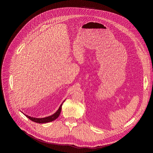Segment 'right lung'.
<instances>
[{
  "mask_svg": "<svg viewBox=\"0 0 153 153\" xmlns=\"http://www.w3.org/2000/svg\"><path fill=\"white\" fill-rule=\"evenodd\" d=\"M62 103L61 104V105L60 106L59 108L58 109V110L57 111V112H56L54 114L47 117H44V118H35V117H31L30 116H28L27 115H25L29 119H30L31 120L36 122V123H48V122H52L54 120H56L60 115V112H61V109H62Z\"/></svg>",
  "mask_w": 153,
  "mask_h": 153,
  "instance_id": "right-lung-1",
  "label": "right lung"
}]
</instances>
